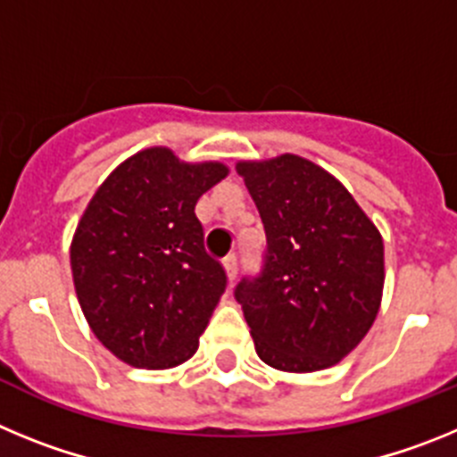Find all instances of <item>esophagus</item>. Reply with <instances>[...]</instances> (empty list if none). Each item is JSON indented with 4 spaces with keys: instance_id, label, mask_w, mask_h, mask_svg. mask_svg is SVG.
I'll list each match as a JSON object with an SVG mask.
<instances>
[{
    "instance_id": "34e87169",
    "label": "esophagus",
    "mask_w": 457,
    "mask_h": 457,
    "mask_svg": "<svg viewBox=\"0 0 457 457\" xmlns=\"http://www.w3.org/2000/svg\"><path fill=\"white\" fill-rule=\"evenodd\" d=\"M224 270H226V277H228V281H233V278L237 277V256L236 253H231V256L224 258Z\"/></svg>"
}]
</instances>
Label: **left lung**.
<instances>
[{
    "instance_id": "1",
    "label": "left lung",
    "mask_w": 457,
    "mask_h": 457,
    "mask_svg": "<svg viewBox=\"0 0 457 457\" xmlns=\"http://www.w3.org/2000/svg\"><path fill=\"white\" fill-rule=\"evenodd\" d=\"M268 237L265 268L236 300L258 357L286 373L338 364L369 334L385 288V242L353 194L311 160L237 162Z\"/></svg>"
}]
</instances>
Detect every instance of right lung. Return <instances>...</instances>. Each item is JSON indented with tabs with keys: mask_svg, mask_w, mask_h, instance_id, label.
Wrapping results in <instances>:
<instances>
[{
	"mask_svg": "<svg viewBox=\"0 0 457 457\" xmlns=\"http://www.w3.org/2000/svg\"><path fill=\"white\" fill-rule=\"evenodd\" d=\"M226 176V164L153 146L88 201L71 242L72 284L91 332L125 364L173 369L199 348L226 272L205 252L194 205Z\"/></svg>",
	"mask_w": 457,
	"mask_h": 457,
	"instance_id": "1",
	"label": "right lung"
}]
</instances>
